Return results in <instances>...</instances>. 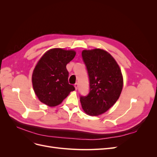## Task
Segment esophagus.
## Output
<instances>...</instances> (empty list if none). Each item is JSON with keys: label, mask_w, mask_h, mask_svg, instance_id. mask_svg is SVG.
Instances as JSON below:
<instances>
[{"label": "esophagus", "mask_w": 157, "mask_h": 157, "mask_svg": "<svg viewBox=\"0 0 157 157\" xmlns=\"http://www.w3.org/2000/svg\"><path fill=\"white\" fill-rule=\"evenodd\" d=\"M74 86H75V88L76 90H77L78 86V83H75V85H74Z\"/></svg>", "instance_id": "obj_1"}]
</instances>
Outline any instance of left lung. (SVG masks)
<instances>
[{
	"label": "left lung",
	"mask_w": 157,
	"mask_h": 157,
	"mask_svg": "<svg viewBox=\"0 0 157 157\" xmlns=\"http://www.w3.org/2000/svg\"><path fill=\"white\" fill-rule=\"evenodd\" d=\"M82 57L88 73L90 92L86 96H80V103L86 114L98 116L119 98L123 86L122 73L115 59L105 50H83Z\"/></svg>",
	"instance_id": "1"
}]
</instances>
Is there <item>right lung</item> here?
Here are the masks:
<instances>
[{
	"instance_id": "add662e5",
	"label": "right lung",
	"mask_w": 157,
	"mask_h": 157,
	"mask_svg": "<svg viewBox=\"0 0 157 157\" xmlns=\"http://www.w3.org/2000/svg\"><path fill=\"white\" fill-rule=\"evenodd\" d=\"M76 55L74 50L53 48L42 56L32 75L33 89L39 100L50 107L58 105L75 90L68 82L66 65Z\"/></svg>"
}]
</instances>
